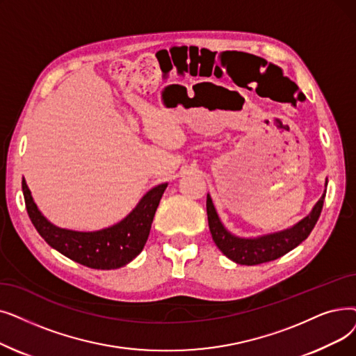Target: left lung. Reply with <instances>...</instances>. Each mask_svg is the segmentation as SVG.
Instances as JSON below:
<instances>
[{
	"mask_svg": "<svg viewBox=\"0 0 356 356\" xmlns=\"http://www.w3.org/2000/svg\"><path fill=\"white\" fill-rule=\"evenodd\" d=\"M324 196H326V189H324V193L318 199V202L313 207L312 212L289 228L259 237H238L225 228V225L220 220L218 212H216L213 207L211 195L208 193L207 213L212 240L229 260L236 261L238 265L252 266L266 264V261L275 260L286 254L292 249H296L298 244H301L308 236H310L312 229L314 228L320 216Z\"/></svg>",
	"mask_w": 356,
	"mask_h": 356,
	"instance_id": "8db88e82",
	"label": "left lung"
}]
</instances>
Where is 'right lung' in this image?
I'll use <instances>...</instances> for the list:
<instances>
[{
  "instance_id": "right-lung-1",
  "label": "right lung",
  "mask_w": 356,
  "mask_h": 356,
  "mask_svg": "<svg viewBox=\"0 0 356 356\" xmlns=\"http://www.w3.org/2000/svg\"><path fill=\"white\" fill-rule=\"evenodd\" d=\"M167 184L149 189L125 218L97 231H75L52 224L35 204L24 177L22 189L30 220L52 249L87 268L109 270L128 265L143 252Z\"/></svg>"
}]
</instances>
